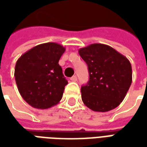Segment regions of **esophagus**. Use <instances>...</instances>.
Masks as SVG:
<instances>
[{
    "label": "esophagus",
    "instance_id": "1",
    "mask_svg": "<svg viewBox=\"0 0 147 147\" xmlns=\"http://www.w3.org/2000/svg\"><path fill=\"white\" fill-rule=\"evenodd\" d=\"M71 80L72 82H76V81H77V76H73L71 78Z\"/></svg>",
    "mask_w": 147,
    "mask_h": 147
}]
</instances>
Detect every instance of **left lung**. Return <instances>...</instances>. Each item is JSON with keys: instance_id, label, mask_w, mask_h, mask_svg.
Returning <instances> with one entry per match:
<instances>
[{"instance_id": "1", "label": "left lung", "mask_w": 147, "mask_h": 147, "mask_svg": "<svg viewBox=\"0 0 147 147\" xmlns=\"http://www.w3.org/2000/svg\"><path fill=\"white\" fill-rule=\"evenodd\" d=\"M88 66L89 82L81 88L84 105L94 112L117 108L125 98L132 82L128 59L111 46L94 43L79 49Z\"/></svg>"}]
</instances>
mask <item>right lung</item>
Here are the masks:
<instances>
[{
  "label": "right lung",
  "instance_id": "1",
  "mask_svg": "<svg viewBox=\"0 0 147 147\" xmlns=\"http://www.w3.org/2000/svg\"><path fill=\"white\" fill-rule=\"evenodd\" d=\"M65 48L55 42L34 46L18 59L15 79L24 101L35 109H46L61 101L67 81L59 60Z\"/></svg>",
  "mask_w": 147,
  "mask_h": 147
}]
</instances>
